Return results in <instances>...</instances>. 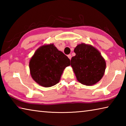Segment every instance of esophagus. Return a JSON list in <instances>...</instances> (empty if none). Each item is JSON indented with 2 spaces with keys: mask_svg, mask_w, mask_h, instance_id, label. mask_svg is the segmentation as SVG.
<instances>
[{
  "mask_svg": "<svg viewBox=\"0 0 126 126\" xmlns=\"http://www.w3.org/2000/svg\"><path fill=\"white\" fill-rule=\"evenodd\" d=\"M68 58H69V59H70V60H71V58H72V55H71V54H68Z\"/></svg>",
  "mask_w": 126,
  "mask_h": 126,
  "instance_id": "esophagus-1",
  "label": "esophagus"
}]
</instances>
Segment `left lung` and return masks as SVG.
<instances>
[{
	"instance_id": "left-lung-1",
	"label": "left lung",
	"mask_w": 126,
	"mask_h": 126,
	"mask_svg": "<svg viewBox=\"0 0 126 126\" xmlns=\"http://www.w3.org/2000/svg\"><path fill=\"white\" fill-rule=\"evenodd\" d=\"M71 65L79 82L92 86L101 79L106 69V61L96 48L82 43L74 50Z\"/></svg>"
}]
</instances>
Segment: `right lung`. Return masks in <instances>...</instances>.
Here are the masks:
<instances>
[{
  "instance_id": "1",
  "label": "right lung",
  "mask_w": 126,
  "mask_h": 126,
  "mask_svg": "<svg viewBox=\"0 0 126 126\" xmlns=\"http://www.w3.org/2000/svg\"><path fill=\"white\" fill-rule=\"evenodd\" d=\"M70 65V59L53 44L44 45L35 51L29 62L32 77L44 87L54 86L59 82L65 68Z\"/></svg>"
}]
</instances>
